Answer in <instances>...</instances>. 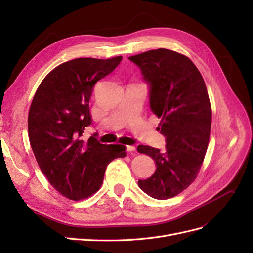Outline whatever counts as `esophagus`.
<instances>
[{"label": "esophagus", "mask_w": 253, "mask_h": 253, "mask_svg": "<svg viewBox=\"0 0 253 253\" xmlns=\"http://www.w3.org/2000/svg\"><path fill=\"white\" fill-rule=\"evenodd\" d=\"M126 150L127 152H134V151L136 150V148L134 147V145H126Z\"/></svg>", "instance_id": "obj_1"}]
</instances>
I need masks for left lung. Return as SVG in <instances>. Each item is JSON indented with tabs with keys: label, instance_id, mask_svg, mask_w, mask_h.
Segmentation results:
<instances>
[{
	"label": "left lung",
	"instance_id": "1",
	"mask_svg": "<svg viewBox=\"0 0 253 253\" xmlns=\"http://www.w3.org/2000/svg\"><path fill=\"white\" fill-rule=\"evenodd\" d=\"M140 68L149 85L151 111L160 118L158 129L166 138L160 151L139 144L156 171L138 186L153 198L168 200L194 181L208 148L212 111L200 71L188 57L159 48L128 58Z\"/></svg>",
	"mask_w": 253,
	"mask_h": 253
}]
</instances>
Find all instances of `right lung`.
<instances>
[{"instance_id":"1","label":"right lung","mask_w":253,"mask_h":253,"mask_svg":"<svg viewBox=\"0 0 253 253\" xmlns=\"http://www.w3.org/2000/svg\"><path fill=\"white\" fill-rule=\"evenodd\" d=\"M122 57L78 58L60 64L38 87L28 114V135L42 173L65 197L79 201L101 187L106 167L126 156L122 144H103L97 134L83 140L91 125L89 99L97 81Z\"/></svg>"}]
</instances>
